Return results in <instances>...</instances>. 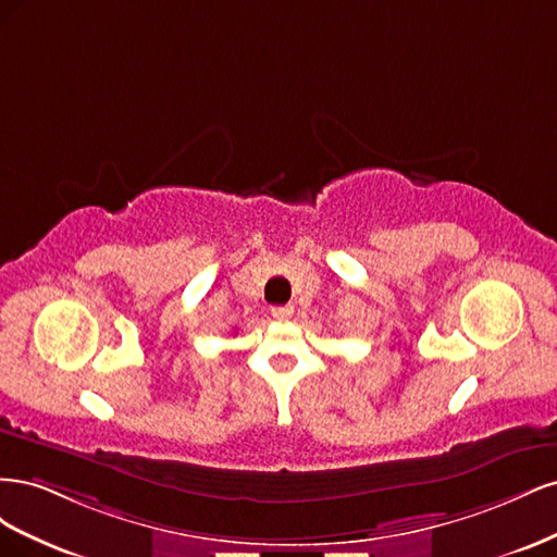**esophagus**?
<instances>
[{"label":"esophagus","mask_w":557,"mask_h":557,"mask_svg":"<svg viewBox=\"0 0 557 557\" xmlns=\"http://www.w3.org/2000/svg\"><path fill=\"white\" fill-rule=\"evenodd\" d=\"M272 315H274L276 320H288V318L293 315V307H290V305H285V307H274V309H272Z\"/></svg>","instance_id":"esophagus-1"}]
</instances>
